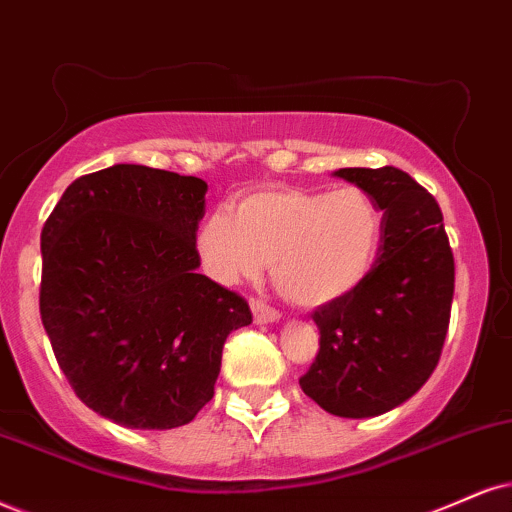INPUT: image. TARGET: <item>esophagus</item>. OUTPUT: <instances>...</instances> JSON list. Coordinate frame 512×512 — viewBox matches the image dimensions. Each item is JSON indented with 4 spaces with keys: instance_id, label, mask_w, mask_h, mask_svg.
Segmentation results:
<instances>
[{
    "instance_id": "34e87169",
    "label": "esophagus",
    "mask_w": 512,
    "mask_h": 512,
    "mask_svg": "<svg viewBox=\"0 0 512 512\" xmlns=\"http://www.w3.org/2000/svg\"><path fill=\"white\" fill-rule=\"evenodd\" d=\"M251 313H254V320L261 325H268V323H277L280 320V311H275V308H270L266 301L261 299H251Z\"/></svg>"
}]
</instances>
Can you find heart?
I'll list each match as a JSON object with an SVG mask.
<instances>
[{
	"mask_svg": "<svg viewBox=\"0 0 512 512\" xmlns=\"http://www.w3.org/2000/svg\"><path fill=\"white\" fill-rule=\"evenodd\" d=\"M384 220L361 187H270L211 213L197 230L201 266L220 285L254 280L270 261L277 289L315 308L363 285L380 256Z\"/></svg>",
	"mask_w": 512,
	"mask_h": 512,
	"instance_id": "heart-1",
	"label": "heart"
}]
</instances>
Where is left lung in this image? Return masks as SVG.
Wrapping results in <instances>:
<instances>
[{
    "instance_id": "8db88e82",
    "label": "left lung",
    "mask_w": 512,
    "mask_h": 512,
    "mask_svg": "<svg viewBox=\"0 0 512 512\" xmlns=\"http://www.w3.org/2000/svg\"><path fill=\"white\" fill-rule=\"evenodd\" d=\"M337 178L375 199L384 220L380 256L356 292L313 313L318 356L299 384L339 418H375L430 380L453 301V254L441 208L394 168H339Z\"/></svg>"
}]
</instances>
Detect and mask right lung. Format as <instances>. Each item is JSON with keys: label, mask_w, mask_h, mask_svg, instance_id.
Returning a JSON list of instances; mask_svg holds the SVG:
<instances>
[{"label": "right lung", "mask_w": 512, "mask_h": 512, "mask_svg": "<svg viewBox=\"0 0 512 512\" xmlns=\"http://www.w3.org/2000/svg\"><path fill=\"white\" fill-rule=\"evenodd\" d=\"M208 185L135 163L82 175L42 227L40 315L75 396L130 430L187 425L213 399L242 296L197 273Z\"/></svg>", "instance_id": "1"}]
</instances>
